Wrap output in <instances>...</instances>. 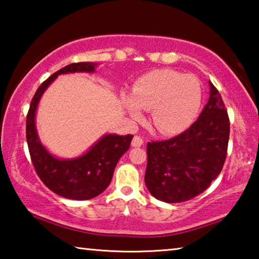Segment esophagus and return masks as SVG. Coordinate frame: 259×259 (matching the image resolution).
<instances>
[{"mask_svg": "<svg viewBox=\"0 0 259 259\" xmlns=\"http://www.w3.org/2000/svg\"><path fill=\"white\" fill-rule=\"evenodd\" d=\"M144 144V140L139 137V136H135L133 138V142H131V145L134 147H140Z\"/></svg>", "mask_w": 259, "mask_h": 259, "instance_id": "esophagus-1", "label": "esophagus"}]
</instances>
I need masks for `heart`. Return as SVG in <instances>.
I'll use <instances>...</instances> for the list:
<instances>
[{
  "mask_svg": "<svg viewBox=\"0 0 259 259\" xmlns=\"http://www.w3.org/2000/svg\"><path fill=\"white\" fill-rule=\"evenodd\" d=\"M122 103L136 122L151 111V124L157 134L177 135L190 125L202 103V90L193 75L172 69H155L139 77L133 95H122Z\"/></svg>",
  "mask_w": 259,
  "mask_h": 259,
  "instance_id": "heart-1",
  "label": "heart"
}]
</instances>
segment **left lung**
<instances>
[{"label":"left lung","mask_w":259,"mask_h":259,"mask_svg":"<svg viewBox=\"0 0 259 259\" xmlns=\"http://www.w3.org/2000/svg\"><path fill=\"white\" fill-rule=\"evenodd\" d=\"M199 119L171 139L147 143L145 184L155 199L168 203L191 200L221 174L230 138V120L211 82Z\"/></svg>","instance_id":"1"}]
</instances>
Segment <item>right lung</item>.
<instances>
[{
	"mask_svg": "<svg viewBox=\"0 0 259 259\" xmlns=\"http://www.w3.org/2000/svg\"><path fill=\"white\" fill-rule=\"evenodd\" d=\"M97 64L74 63L59 69L38 87L26 117V139L37 176L56 194L72 200H90L106 190L117 161L129 150L133 135H105L84 154L75 159H58L48 152L38 138L35 114L38 102L56 77L68 73H94Z\"/></svg>",
	"mask_w": 259,
	"mask_h": 259,
	"instance_id": "right-lung-1",
	"label": "right lung"
}]
</instances>
